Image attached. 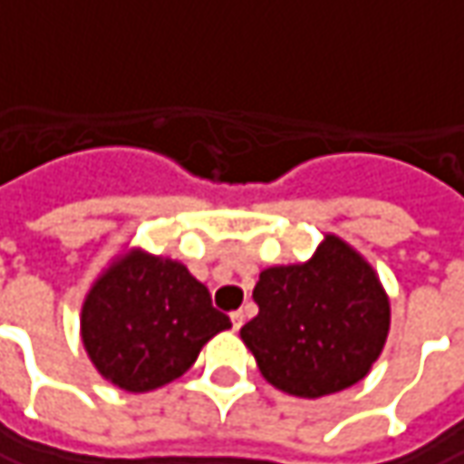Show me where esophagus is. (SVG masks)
<instances>
[{
  "mask_svg": "<svg viewBox=\"0 0 464 464\" xmlns=\"http://www.w3.org/2000/svg\"><path fill=\"white\" fill-rule=\"evenodd\" d=\"M244 319H246V316H244V312H233L231 314L233 330H241V327H244Z\"/></svg>",
  "mask_w": 464,
  "mask_h": 464,
  "instance_id": "1",
  "label": "esophagus"
}]
</instances>
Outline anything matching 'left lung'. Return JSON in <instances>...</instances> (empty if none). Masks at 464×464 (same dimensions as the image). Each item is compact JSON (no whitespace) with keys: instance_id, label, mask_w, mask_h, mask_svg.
<instances>
[{"instance_id":"obj_1","label":"left lung","mask_w":464,"mask_h":464,"mask_svg":"<svg viewBox=\"0 0 464 464\" xmlns=\"http://www.w3.org/2000/svg\"><path fill=\"white\" fill-rule=\"evenodd\" d=\"M259 314L241 327L275 390L316 400L358 384L390 334V295L372 265L334 233L312 259L259 272Z\"/></svg>"}]
</instances>
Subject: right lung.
Here are the masks:
<instances>
[{
  "label": "right lung",
  "instance_id": "obj_1",
  "mask_svg": "<svg viewBox=\"0 0 464 464\" xmlns=\"http://www.w3.org/2000/svg\"><path fill=\"white\" fill-rule=\"evenodd\" d=\"M210 291L181 262L145 249L113 256L80 312V337L98 373L127 392H152L192 369L202 345L228 330Z\"/></svg>",
  "mask_w": 464,
  "mask_h": 464
}]
</instances>
